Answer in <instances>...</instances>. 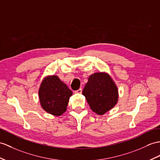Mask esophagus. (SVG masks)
Returning <instances> with one entry per match:
<instances>
[{
    "instance_id": "obj_1",
    "label": "esophagus",
    "mask_w": 160,
    "mask_h": 160,
    "mask_svg": "<svg viewBox=\"0 0 160 160\" xmlns=\"http://www.w3.org/2000/svg\"><path fill=\"white\" fill-rule=\"evenodd\" d=\"M75 92L76 93H82V89L80 88V89H78V90L75 91Z\"/></svg>"
}]
</instances>
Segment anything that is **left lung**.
I'll list each match as a JSON object with an SVG mask.
<instances>
[{"mask_svg": "<svg viewBox=\"0 0 160 160\" xmlns=\"http://www.w3.org/2000/svg\"><path fill=\"white\" fill-rule=\"evenodd\" d=\"M92 111L102 115L118 102V89L107 72H95L89 77L82 92Z\"/></svg>", "mask_w": 160, "mask_h": 160, "instance_id": "obj_1", "label": "left lung"}]
</instances>
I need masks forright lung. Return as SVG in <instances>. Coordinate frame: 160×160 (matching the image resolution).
<instances>
[{"label":"right lung","instance_id":"right-lung-1","mask_svg":"<svg viewBox=\"0 0 160 160\" xmlns=\"http://www.w3.org/2000/svg\"><path fill=\"white\" fill-rule=\"evenodd\" d=\"M72 92L56 75L44 78L38 89L41 107L48 113L60 116L67 111Z\"/></svg>","mask_w":160,"mask_h":160}]
</instances>
